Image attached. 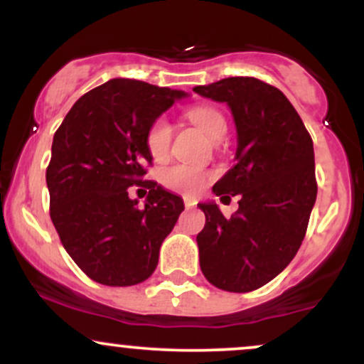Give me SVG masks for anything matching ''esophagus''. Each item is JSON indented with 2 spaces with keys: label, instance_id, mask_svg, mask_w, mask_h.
<instances>
[{
  "label": "esophagus",
  "instance_id": "1",
  "mask_svg": "<svg viewBox=\"0 0 364 364\" xmlns=\"http://www.w3.org/2000/svg\"><path fill=\"white\" fill-rule=\"evenodd\" d=\"M185 207H186V208L195 207V200H193V198H185Z\"/></svg>",
  "mask_w": 364,
  "mask_h": 364
}]
</instances>
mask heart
Returning a JSON list of instances; mask_svg holds the SVG:
<instances>
[{"instance_id":"heart-1","label":"heart","mask_w":364,"mask_h":364,"mask_svg":"<svg viewBox=\"0 0 364 364\" xmlns=\"http://www.w3.org/2000/svg\"><path fill=\"white\" fill-rule=\"evenodd\" d=\"M188 119L196 124L212 141H219L224 139L228 132V121L223 112L217 111L212 106H195L186 112ZM173 140V124L168 118L161 116L150 124L145 136L149 154L154 161H164L168 157ZM207 173L198 166L191 164H174L166 168L161 173L162 185L169 190L178 191L183 195H198L207 185Z\"/></svg>"}]
</instances>
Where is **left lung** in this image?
Segmentation results:
<instances>
[{
	"instance_id": "1",
	"label": "left lung",
	"mask_w": 364,
	"mask_h": 364,
	"mask_svg": "<svg viewBox=\"0 0 364 364\" xmlns=\"http://www.w3.org/2000/svg\"><path fill=\"white\" fill-rule=\"evenodd\" d=\"M193 90L231 109L236 164L212 191L220 200L240 195L229 219L215 202L198 203L205 214L196 236L200 269L219 289H258L289 265L306 232L316 200L311 136L286 95L258 78L231 77Z\"/></svg>"
}]
</instances>
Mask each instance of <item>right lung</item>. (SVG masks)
Wrapping results in <instances>:
<instances>
[{
  "instance_id": "obj_1",
  "label": "right lung",
  "mask_w": 364,
  "mask_h": 364,
  "mask_svg": "<svg viewBox=\"0 0 364 364\" xmlns=\"http://www.w3.org/2000/svg\"><path fill=\"white\" fill-rule=\"evenodd\" d=\"M186 92L112 78L82 95L54 133L46 171L51 220L65 250L92 281L135 286L156 270L183 198L144 181L152 164L150 124ZM149 188L144 208L129 186Z\"/></svg>"
}]
</instances>
